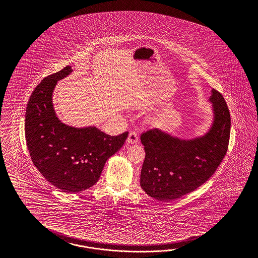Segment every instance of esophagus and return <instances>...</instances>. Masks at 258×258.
Masks as SVG:
<instances>
[{
  "instance_id": "1",
  "label": "esophagus",
  "mask_w": 258,
  "mask_h": 258,
  "mask_svg": "<svg viewBox=\"0 0 258 258\" xmlns=\"http://www.w3.org/2000/svg\"><path fill=\"white\" fill-rule=\"evenodd\" d=\"M127 143L128 144H136V143H138V135H137V133H134V132H132V133H130L128 134V137H127Z\"/></svg>"
}]
</instances>
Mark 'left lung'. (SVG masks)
<instances>
[{
  "mask_svg": "<svg viewBox=\"0 0 258 258\" xmlns=\"http://www.w3.org/2000/svg\"><path fill=\"white\" fill-rule=\"evenodd\" d=\"M209 101L214 117L202 136L180 139L159 128L141 135L146 151L141 187L151 198L171 202L186 195L209 180L222 162L230 138V111L215 89Z\"/></svg>",
  "mask_w": 258,
  "mask_h": 258,
  "instance_id": "obj_1",
  "label": "left lung"
}]
</instances>
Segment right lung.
<instances>
[{"label":"right lung","mask_w":258,"mask_h":258,"mask_svg":"<svg viewBox=\"0 0 258 258\" xmlns=\"http://www.w3.org/2000/svg\"><path fill=\"white\" fill-rule=\"evenodd\" d=\"M71 66L41 80L33 91L25 112L24 132L32 162L54 186L66 193L92 187L109 157L121 149L128 133L110 136L96 126L74 127L55 114L53 92Z\"/></svg>","instance_id":"1"}]
</instances>
